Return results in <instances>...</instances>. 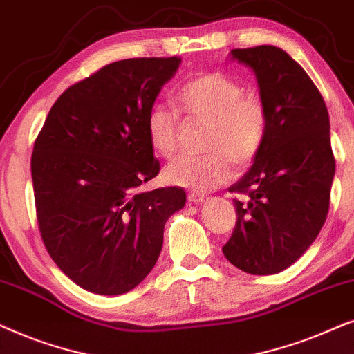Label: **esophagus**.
<instances>
[{
	"label": "esophagus",
	"instance_id": "1",
	"mask_svg": "<svg viewBox=\"0 0 354 354\" xmlns=\"http://www.w3.org/2000/svg\"><path fill=\"white\" fill-rule=\"evenodd\" d=\"M205 199L207 197L199 194V192H189V194H187V201H189L191 204H201V202H204Z\"/></svg>",
	"mask_w": 354,
	"mask_h": 354
}]
</instances>
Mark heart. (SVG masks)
Listing matches in <instances>:
<instances>
[{
	"label": "heart",
	"instance_id": "1",
	"mask_svg": "<svg viewBox=\"0 0 354 354\" xmlns=\"http://www.w3.org/2000/svg\"><path fill=\"white\" fill-rule=\"evenodd\" d=\"M176 103L189 118L207 121L201 157H181L165 168L168 185L207 192L232 178L233 165L246 167L257 157L267 133V111L261 98L246 95L238 81L223 73H202L176 93ZM150 149L171 157L178 149V116L155 105L145 116Z\"/></svg>",
	"mask_w": 354,
	"mask_h": 354
}]
</instances>
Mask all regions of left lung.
<instances>
[{
    "instance_id": "left-lung-1",
    "label": "left lung",
    "mask_w": 354,
    "mask_h": 354,
    "mask_svg": "<svg viewBox=\"0 0 354 354\" xmlns=\"http://www.w3.org/2000/svg\"><path fill=\"white\" fill-rule=\"evenodd\" d=\"M256 74L267 133L252 167L230 192L238 221L223 254L239 270L273 275L317 238L330 205L335 158L325 102L306 71L281 48L232 50Z\"/></svg>"
}]
</instances>
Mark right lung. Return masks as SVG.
I'll use <instances>...</instances> for the list:
<instances>
[{"label":"right lung","instance_id":"add662e5","mask_svg":"<svg viewBox=\"0 0 354 354\" xmlns=\"http://www.w3.org/2000/svg\"><path fill=\"white\" fill-rule=\"evenodd\" d=\"M181 58L103 66L61 93L37 136L32 181L41 239L75 285L115 296L136 288L162 252L183 187L140 192L160 171L145 116Z\"/></svg>","mask_w":354,"mask_h":354}]
</instances>
